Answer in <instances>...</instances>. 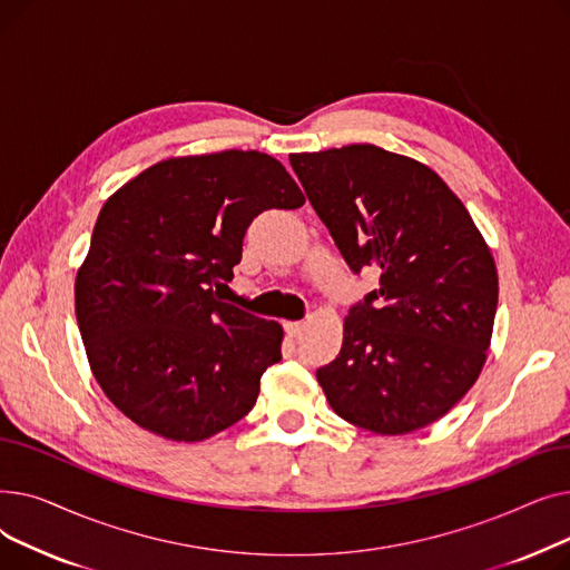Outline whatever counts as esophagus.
Returning <instances> with one entry per match:
<instances>
[{"label":"esophagus","mask_w":570,"mask_h":570,"mask_svg":"<svg viewBox=\"0 0 570 570\" xmlns=\"http://www.w3.org/2000/svg\"><path fill=\"white\" fill-rule=\"evenodd\" d=\"M303 327H305V323H301V321H286V323H284V331H286L291 337L301 335Z\"/></svg>","instance_id":"obj_1"}]
</instances>
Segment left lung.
I'll list each match as a JSON object with an SVG mask.
<instances>
[{
	"label": "left lung",
	"instance_id": "1",
	"mask_svg": "<svg viewBox=\"0 0 570 570\" xmlns=\"http://www.w3.org/2000/svg\"><path fill=\"white\" fill-rule=\"evenodd\" d=\"M288 159L346 265L381 273L348 309L340 355L316 370L327 402L374 434L428 428L485 365L499 279L483 235L443 179L409 157L346 145Z\"/></svg>",
	"mask_w": 570,
	"mask_h": 570
}]
</instances>
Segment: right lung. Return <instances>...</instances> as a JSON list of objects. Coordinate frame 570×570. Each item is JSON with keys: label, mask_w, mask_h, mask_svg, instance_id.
<instances>
[{"label": "right lung", "mask_w": 570, "mask_h": 570, "mask_svg": "<svg viewBox=\"0 0 570 570\" xmlns=\"http://www.w3.org/2000/svg\"><path fill=\"white\" fill-rule=\"evenodd\" d=\"M303 203L286 168L254 149L159 161L106 200L76 318L89 367L136 425L191 443L254 409L282 361V325L217 293L254 217Z\"/></svg>", "instance_id": "obj_1"}]
</instances>
